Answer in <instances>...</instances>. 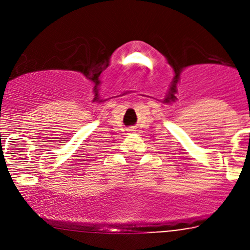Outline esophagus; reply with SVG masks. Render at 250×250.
Returning a JSON list of instances; mask_svg holds the SVG:
<instances>
[{
    "instance_id": "1",
    "label": "esophagus",
    "mask_w": 250,
    "mask_h": 250,
    "mask_svg": "<svg viewBox=\"0 0 250 250\" xmlns=\"http://www.w3.org/2000/svg\"><path fill=\"white\" fill-rule=\"evenodd\" d=\"M135 129L134 128H130V129H128V131H134Z\"/></svg>"
}]
</instances>
